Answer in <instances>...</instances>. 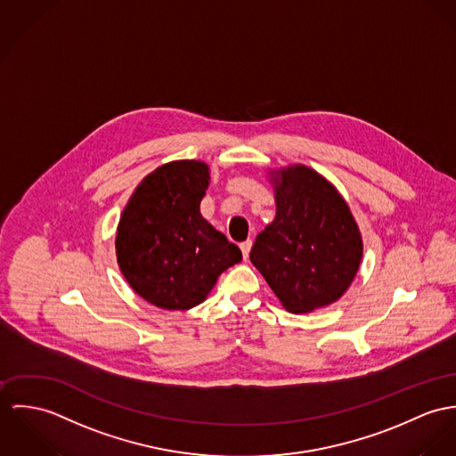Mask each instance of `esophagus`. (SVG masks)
<instances>
[{
    "label": "esophagus",
    "instance_id": "esophagus-1",
    "mask_svg": "<svg viewBox=\"0 0 456 456\" xmlns=\"http://www.w3.org/2000/svg\"><path fill=\"white\" fill-rule=\"evenodd\" d=\"M240 248H241V252H243V258L247 260L248 255H250V250H252V241H250V240H248V241H243V243L240 245Z\"/></svg>",
    "mask_w": 456,
    "mask_h": 456
}]
</instances>
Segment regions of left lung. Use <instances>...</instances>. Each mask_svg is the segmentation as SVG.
<instances>
[{
    "instance_id": "1",
    "label": "left lung",
    "mask_w": 456,
    "mask_h": 456,
    "mask_svg": "<svg viewBox=\"0 0 456 456\" xmlns=\"http://www.w3.org/2000/svg\"><path fill=\"white\" fill-rule=\"evenodd\" d=\"M269 180L276 216L253 243V265L290 313L336 303L350 289L363 255L350 206L304 164L269 171Z\"/></svg>"
}]
</instances>
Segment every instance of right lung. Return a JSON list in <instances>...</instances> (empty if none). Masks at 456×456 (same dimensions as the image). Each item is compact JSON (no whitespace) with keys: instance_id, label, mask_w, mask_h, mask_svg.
Listing matches in <instances>:
<instances>
[{"instance_id":"obj_1","label":"right lung","mask_w":456,"mask_h":456,"mask_svg":"<svg viewBox=\"0 0 456 456\" xmlns=\"http://www.w3.org/2000/svg\"><path fill=\"white\" fill-rule=\"evenodd\" d=\"M208 185L206 162L171 160L149 173L126 204L115 236L117 264L147 303L191 309L241 262V250L201 215Z\"/></svg>"}]
</instances>
